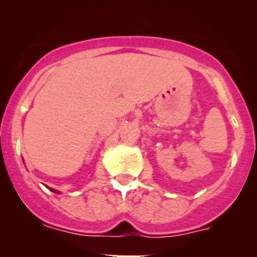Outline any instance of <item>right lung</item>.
Here are the masks:
<instances>
[{
	"mask_svg": "<svg viewBox=\"0 0 257 257\" xmlns=\"http://www.w3.org/2000/svg\"><path fill=\"white\" fill-rule=\"evenodd\" d=\"M51 191H53V193H56V194H58L59 191L58 190H56V189H51Z\"/></svg>",
	"mask_w": 257,
	"mask_h": 257,
	"instance_id": "1",
	"label": "right lung"
}]
</instances>
